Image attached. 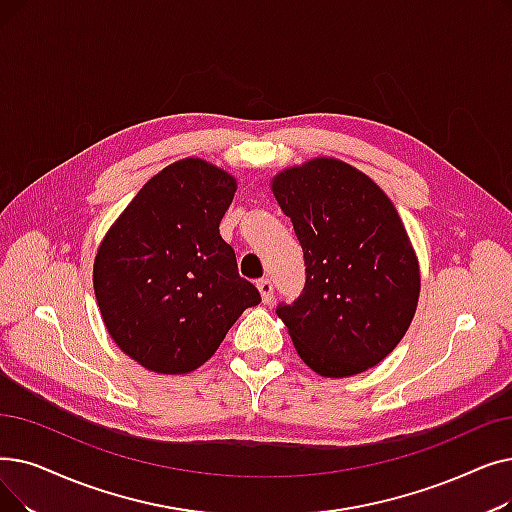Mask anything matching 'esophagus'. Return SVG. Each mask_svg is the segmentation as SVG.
<instances>
[{
  "label": "esophagus",
  "instance_id": "1",
  "mask_svg": "<svg viewBox=\"0 0 512 512\" xmlns=\"http://www.w3.org/2000/svg\"><path fill=\"white\" fill-rule=\"evenodd\" d=\"M257 288H259V293H261V301L263 303H272V299H274V284H272V280H268V278L257 280Z\"/></svg>",
  "mask_w": 512,
  "mask_h": 512
}]
</instances>
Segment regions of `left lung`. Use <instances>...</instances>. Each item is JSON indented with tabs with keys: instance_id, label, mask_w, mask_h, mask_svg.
Segmentation results:
<instances>
[{
	"instance_id": "8db88e82",
	"label": "left lung",
	"mask_w": 512,
	"mask_h": 512,
	"mask_svg": "<svg viewBox=\"0 0 512 512\" xmlns=\"http://www.w3.org/2000/svg\"><path fill=\"white\" fill-rule=\"evenodd\" d=\"M305 259V288L280 303L299 358L320 376L360 374L397 347L420 295L418 257L391 198L345 161L318 157L272 177Z\"/></svg>"
}]
</instances>
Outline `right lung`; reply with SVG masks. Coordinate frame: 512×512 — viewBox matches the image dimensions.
<instances>
[{"instance_id": "add662e5", "label": "right lung", "mask_w": 512, "mask_h": 512, "mask_svg": "<svg viewBox=\"0 0 512 512\" xmlns=\"http://www.w3.org/2000/svg\"><path fill=\"white\" fill-rule=\"evenodd\" d=\"M234 192L226 169L175 161L150 177L100 242L94 293L102 322L150 372L203 366L242 311L261 301L219 234Z\"/></svg>"}]
</instances>
